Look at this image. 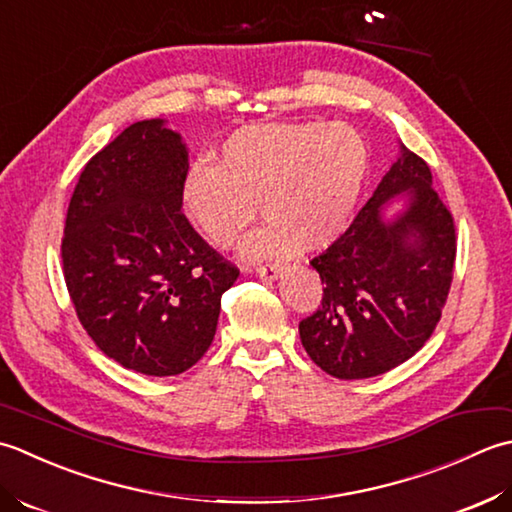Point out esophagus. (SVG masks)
<instances>
[{"mask_svg":"<svg viewBox=\"0 0 512 512\" xmlns=\"http://www.w3.org/2000/svg\"><path fill=\"white\" fill-rule=\"evenodd\" d=\"M256 274H258L260 278H267V280H278L280 267H278V265H258V267H256Z\"/></svg>","mask_w":512,"mask_h":512,"instance_id":"34e87169","label":"esophagus"}]
</instances>
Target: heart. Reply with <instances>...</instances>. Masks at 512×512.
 <instances>
[{"instance_id": "b5f03b06", "label": "heart", "mask_w": 512, "mask_h": 512, "mask_svg": "<svg viewBox=\"0 0 512 512\" xmlns=\"http://www.w3.org/2000/svg\"><path fill=\"white\" fill-rule=\"evenodd\" d=\"M367 145L344 123H265L234 132L216 165L196 163L181 185L187 218L229 247L258 212L267 225L243 252L276 258L331 245L347 229L367 174Z\"/></svg>"}]
</instances>
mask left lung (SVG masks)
<instances>
[{
  "label": "left lung",
  "instance_id": "obj_1",
  "mask_svg": "<svg viewBox=\"0 0 512 512\" xmlns=\"http://www.w3.org/2000/svg\"><path fill=\"white\" fill-rule=\"evenodd\" d=\"M429 165L400 143L398 161L336 243L311 260L322 302L298 325L302 347L340 380L387 373L440 322L455 265V225ZM403 203L393 217L394 198Z\"/></svg>",
  "mask_w": 512,
  "mask_h": 512
}]
</instances>
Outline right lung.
<instances>
[{
	"instance_id": "right-lung-1",
	"label": "right lung",
	"mask_w": 512,
	"mask_h": 512,
	"mask_svg": "<svg viewBox=\"0 0 512 512\" xmlns=\"http://www.w3.org/2000/svg\"><path fill=\"white\" fill-rule=\"evenodd\" d=\"M187 170L165 119L132 123L86 163L61 241L83 329L121 367L156 378L205 356L238 278L181 212Z\"/></svg>"
}]
</instances>
